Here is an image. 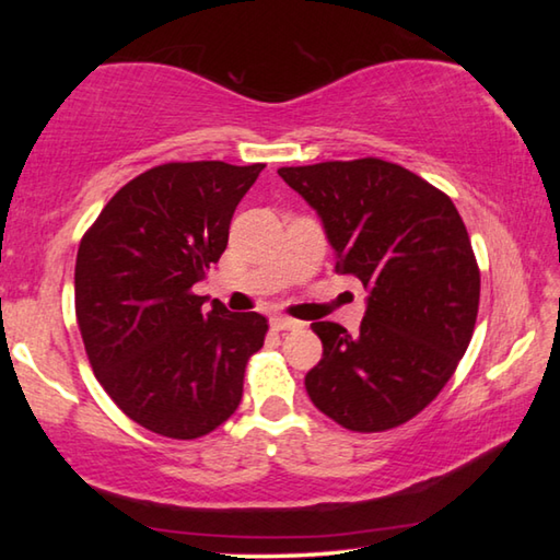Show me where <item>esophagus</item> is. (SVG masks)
<instances>
[{
	"instance_id": "34e87169",
	"label": "esophagus",
	"mask_w": 560,
	"mask_h": 560,
	"mask_svg": "<svg viewBox=\"0 0 560 560\" xmlns=\"http://www.w3.org/2000/svg\"><path fill=\"white\" fill-rule=\"evenodd\" d=\"M271 326L277 328V330H296V328H301L303 324H301V320L289 318V316H273V318H271Z\"/></svg>"
}]
</instances>
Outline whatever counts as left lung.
I'll return each mask as SVG.
<instances>
[{"label": "left lung", "instance_id": "8db88e82", "mask_svg": "<svg viewBox=\"0 0 560 560\" xmlns=\"http://www.w3.org/2000/svg\"><path fill=\"white\" fill-rule=\"evenodd\" d=\"M279 175L318 212L336 271L371 291L358 334L311 324L324 343L311 402L346 430H393L442 393L471 340L479 267L467 226L442 189L381 158Z\"/></svg>", "mask_w": 560, "mask_h": 560}]
</instances>
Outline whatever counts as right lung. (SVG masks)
Segmentation results:
<instances>
[{
  "instance_id": "right-lung-1",
  "label": "right lung",
  "mask_w": 560,
  "mask_h": 560,
  "mask_svg": "<svg viewBox=\"0 0 560 560\" xmlns=\"http://www.w3.org/2000/svg\"><path fill=\"white\" fill-rule=\"evenodd\" d=\"M264 170L222 160L165 163L122 185L83 234L75 320L103 390L132 422L197 440L242 402L264 346L261 314H230L192 291L220 261L232 214Z\"/></svg>"
}]
</instances>
